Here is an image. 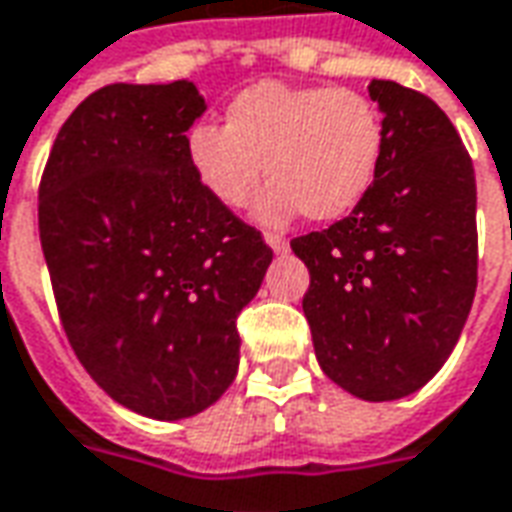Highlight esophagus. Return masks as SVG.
Wrapping results in <instances>:
<instances>
[{"label":"esophagus","instance_id":"1","mask_svg":"<svg viewBox=\"0 0 512 512\" xmlns=\"http://www.w3.org/2000/svg\"><path fill=\"white\" fill-rule=\"evenodd\" d=\"M266 244L277 252V255H285L288 249H291V244H288V238H282V235H277V232H268L266 235Z\"/></svg>","mask_w":512,"mask_h":512}]
</instances>
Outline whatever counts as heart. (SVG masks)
<instances>
[{
  "label": "heart",
  "mask_w": 512,
  "mask_h": 512,
  "mask_svg": "<svg viewBox=\"0 0 512 512\" xmlns=\"http://www.w3.org/2000/svg\"><path fill=\"white\" fill-rule=\"evenodd\" d=\"M382 149L385 127L371 96L280 80L244 88L224 110V127L188 132L191 169L221 207L241 210L263 174L271 177L257 199V219L268 224L352 213L377 180Z\"/></svg>",
  "instance_id": "b5f03b06"
}]
</instances>
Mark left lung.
Wrapping results in <instances>:
<instances>
[{"label":"left lung","instance_id":"1","mask_svg":"<svg viewBox=\"0 0 512 512\" xmlns=\"http://www.w3.org/2000/svg\"><path fill=\"white\" fill-rule=\"evenodd\" d=\"M385 149L363 202L293 238L310 271L302 307L318 366L368 402L438 374L477 291V182L455 124L430 96L371 80Z\"/></svg>","mask_w":512,"mask_h":512}]
</instances>
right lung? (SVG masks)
Here are the masks:
<instances>
[{
  "label": "right lung",
  "instance_id": "1",
  "mask_svg": "<svg viewBox=\"0 0 512 512\" xmlns=\"http://www.w3.org/2000/svg\"><path fill=\"white\" fill-rule=\"evenodd\" d=\"M194 82H113L57 132L38 230L74 355L119 405L160 421L210 407L238 374V313L271 246L196 180Z\"/></svg>",
  "mask_w": 512,
  "mask_h": 512
}]
</instances>
